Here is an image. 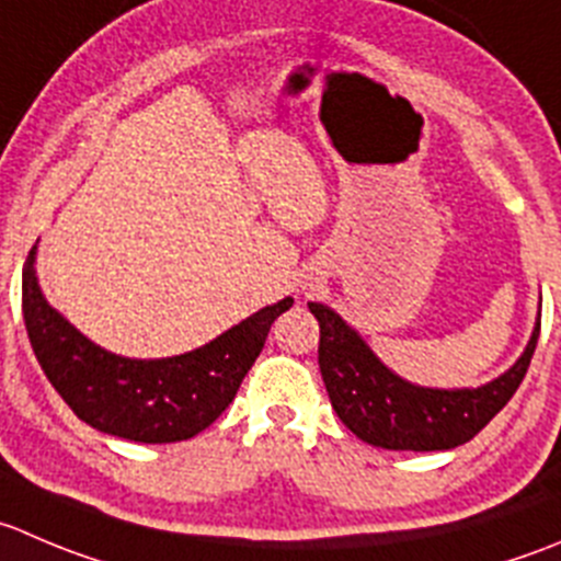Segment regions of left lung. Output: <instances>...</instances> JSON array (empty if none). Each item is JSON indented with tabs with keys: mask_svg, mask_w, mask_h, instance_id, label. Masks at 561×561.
Segmentation results:
<instances>
[{
	"mask_svg": "<svg viewBox=\"0 0 561 561\" xmlns=\"http://www.w3.org/2000/svg\"><path fill=\"white\" fill-rule=\"evenodd\" d=\"M320 323L318 364L331 408L362 442L397 453H436L471 442L524 380L540 336V314L518 362L477 389H431L391 373L331 307L309 301Z\"/></svg>",
	"mask_w": 561,
	"mask_h": 561,
	"instance_id": "obj_1",
	"label": "left lung"
}]
</instances>
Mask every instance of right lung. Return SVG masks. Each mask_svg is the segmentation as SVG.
<instances>
[{"label": "right lung", "instance_id": "obj_1", "mask_svg": "<svg viewBox=\"0 0 561 561\" xmlns=\"http://www.w3.org/2000/svg\"><path fill=\"white\" fill-rule=\"evenodd\" d=\"M35 254L37 243L21 274V309L37 364L81 422L128 442H186L214 425L236 400L271 323L293 307V298H282L181 356H117L87 340L46 301Z\"/></svg>", "mask_w": 561, "mask_h": 561}]
</instances>
